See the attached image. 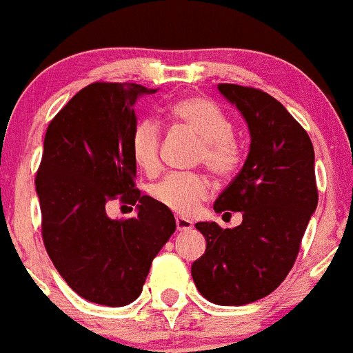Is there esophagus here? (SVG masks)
<instances>
[{
    "label": "esophagus",
    "instance_id": "1",
    "mask_svg": "<svg viewBox=\"0 0 353 353\" xmlns=\"http://www.w3.org/2000/svg\"><path fill=\"white\" fill-rule=\"evenodd\" d=\"M176 226H177V232H188V230L194 228V222L186 217H176Z\"/></svg>",
    "mask_w": 353,
    "mask_h": 353
}]
</instances>
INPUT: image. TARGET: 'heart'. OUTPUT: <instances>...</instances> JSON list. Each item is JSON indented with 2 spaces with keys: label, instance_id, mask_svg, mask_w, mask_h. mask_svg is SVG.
<instances>
[{
  "label": "heart",
  "instance_id": "obj_1",
  "mask_svg": "<svg viewBox=\"0 0 353 353\" xmlns=\"http://www.w3.org/2000/svg\"><path fill=\"white\" fill-rule=\"evenodd\" d=\"M172 121L190 129L201 140L199 159L215 176H230L241 161V147L232 136V121L204 97H185L168 108ZM159 127L152 120L138 121L131 134L132 159L141 170L158 168ZM208 183L199 174H168L152 186V197L176 213L194 212L206 197Z\"/></svg>",
  "mask_w": 353,
  "mask_h": 353
}]
</instances>
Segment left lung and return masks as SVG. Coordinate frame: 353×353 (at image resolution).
Here are the masks:
<instances>
[{
  "label": "left lung",
  "instance_id": "left-lung-1",
  "mask_svg": "<svg viewBox=\"0 0 353 353\" xmlns=\"http://www.w3.org/2000/svg\"><path fill=\"white\" fill-rule=\"evenodd\" d=\"M217 90L239 109L251 143L244 167L213 210L242 212V222L226 230L217 222L195 224L206 251L192 263V278L212 303L245 305L271 294L298 256L318 206L314 147L271 94L236 84H219Z\"/></svg>",
  "mask_w": 353,
  "mask_h": 353
}]
</instances>
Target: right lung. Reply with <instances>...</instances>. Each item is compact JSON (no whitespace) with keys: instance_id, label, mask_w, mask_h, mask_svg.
Segmentation results:
<instances>
[{"instance_id":"right-lung-1","label":"right lung","mask_w":353,"mask_h":353,"mask_svg":"<svg viewBox=\"0 0 353 353\" xmlns=\"http://www.w3.org/2000/svg\"><path fill=\"white\" fill-rule=\"evenodd\" d=\"M140 84L94 82L50 121L35 177L43 241L64 282L84 300L125 307L141 294L152 260L176 232L174 213L134 188L131 134ZM114 194L137 217L111 219Z\"/></svg>"}]
</instances>
